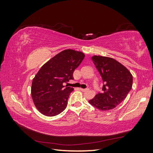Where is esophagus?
Returning <instances> with one entry per match:
<instances>
[{
	"instance_id": "obj_1",
	"label": "esophagus",
	"mask_w": 153,
	"mask_h": 153,
	"mask_svg": "<svg viewBox=\"0 0 153 153\" xmlns=\"http://www.w3.org/2000/svg\"><path fill=\"white\" fill-rule=\"evenodd\" d=\"M80 91H84V92H85V91H89V89H82V88H80L79 89Z\"/></svg>"
}]
</instances>
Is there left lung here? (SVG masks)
<instances>
[{
  "label": "left lung",
  "instance_id": "left-lung-1",
  "mask_svg": "<svg viewBox=\"0 0 153 153\" xmlns=\"http://www.w3.org/2000/svg\"><path fill=\"white\" fill-rule=\"evenodd\" d=\"M91 60L102 77V92L97 94L89 103L100 110L116 107L126 98L133 84V76L128 69L116 60L94 55Z\"/></svg>",
  "mask_w": 153,
  "mask_h": 153
}]
</instances>
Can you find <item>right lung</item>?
<instances>
[{
	"label": "right lung",
	"mask_w": 153,
	"mask_h": 153,
	"mask_svg": "<svg viewBox=\"0 0 153 153\" xmlns=\"http://www.w3.org/2000/svg\"><path fill=\"white\" fill-rule=\"evenodd\" d=\"M85 54L71 49L59 52L44 64L32 80L31 96L39 112L46 116H55L65 110L73 88L63 83L73 79L75 69Z\"/></svg>",
	"instance_id": "right-lung-1"
}]
</instances>
